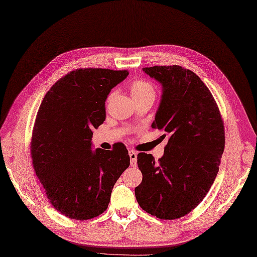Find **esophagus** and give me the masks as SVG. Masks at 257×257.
<instances>
[{"instance_id":"1","label":"esophagus","mask_w":257,"mask_h":257,"mask_svg":"<svg viewBox=\"0 0 257 257\" xmlns=\"http://www.w3.org/2000/svg\"><path fill=\"white\" fill-rule=\"evenodd\" d=\"M130 158H131V165L132 167H136V162H137V153L134 152V150H130L128 152Z\"/></svg>"}]
</instances>
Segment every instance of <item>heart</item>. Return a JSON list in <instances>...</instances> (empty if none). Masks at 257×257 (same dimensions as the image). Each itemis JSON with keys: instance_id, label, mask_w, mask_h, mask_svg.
I'll use <instances>...</instances> for the list:
<instances>
[{"instance_id": "obj_1", "label": "heart", "mask_w": 257, "mask_h": 257, "mask_svg": "<svg viewBox=\"0 0 257 257\" xmlns=\"http://www.w3.org/2000/svg\"><path fill=\"white\" fill-rule=\"evenodd\" d=\"M131 95L134 100L146 97L149 95H155V89L152 84H149L146 80H135L131 85Z\"/></svg>"}]
</instances>
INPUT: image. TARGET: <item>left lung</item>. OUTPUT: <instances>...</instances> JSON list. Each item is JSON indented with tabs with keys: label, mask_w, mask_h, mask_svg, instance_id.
Returning a JSON list of instances; mask_svg holds the SVG:
<instances>
[{
	"label": "left lung",
	"mask_w": 257,
	"mask_h": 257,
	"mask_svg": "<svg viewBox=\"0 0 257 257\" xmlns=\"http://www.w3.org/2000/svg\"><path fill=\"white\" fill-rule=\"evenodd\" d=\"M161 85L162 93L152 127L168 137L158 162L140 153L143 174L135 187L137 203L160 219L189 214L208 193L219 171L224 131L209 89L195 73L179 65L143 68Z\"/></svg>",
	"instance_id": "1"
}]
</instances>
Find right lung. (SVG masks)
<instances>
[{
    "instance_id": "obj_1",
    "label": "right lung",
    "mask_w": 257,
    "mask_h": 257,
    "mask_svg": "<svg viewBox=\"0 0 257 257\" xmlns=\"http://www.w3.org/2000/svg\"><path fill=\"white\" fill-rule=\"evenodd\" d=\"M127 71L81 68L56 81L43 98L31 158L47 197L64 216L87 220L108 208L117 179L130 166L122 143L92 149V130L105 120V100Z\"/></svg>"
}]
</instances>
